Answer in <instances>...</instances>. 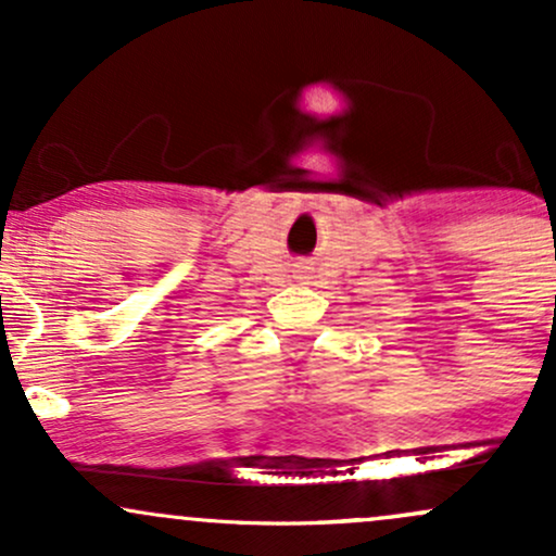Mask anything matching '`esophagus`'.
Listing matches in <instances>:
<instances>
[{
  "label": "esophagus",
  "mask_w": 556,
  "mask_h": 556,
  "mask_svg": "<svg viewBox=\"0 0 556 556\" xmlns=\"http://www.w3.org/2000/svg\"><path fill=\"white\" fill-rule=\"evenodd\" d=\"M298 279H308V274H305V269H298Z\"/></svg>",
  "instance_id": "1"
}]
</instances>
